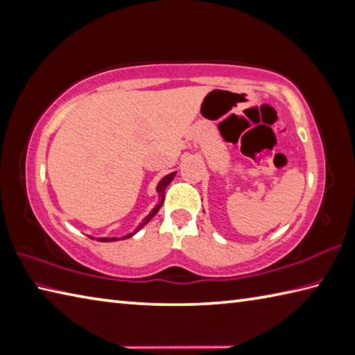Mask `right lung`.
I'll return each instance as SVG.
<instances>
[{"instance_id": "add662e5", "label": "right lung", "mask_w": 355, "mask_h": 355, "mask_svg": "<svg viewBox=\"0 0 355 355\" xmlns=\"http://www.w3.org/2000/svg\"><path fill=\"white\" fill-rule=\"evenodd\" d=\"M175 175H176V171H173V173H170V175H166V176H164L162 179H160V182L157 184V193H159V198H160V200H159V204L155 207V209H153L151 211H150V215L146 216L144 220H142V224H140L139 227H137V230H140L142 229V227L146 224V223H150V219L156 215V213L159 211V209L160 207H162V204H164V198H165V189H166V185H168L173 179H175ZM136 230V232H137ZM135 232V233H136ZM135 233H130V235H126V236H123L122 239H126V238H131L132 235H135ZM119 238H98V241H106V243H108V241H117Z\"/></svg>"}]
</instances>
